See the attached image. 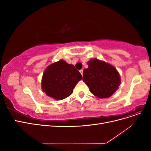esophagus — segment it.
Listing matches in <instances>:
<instances>
[{
  "label": "esophagus",
  "instance_id": "esophagus-1",
  "mask_svg": "<svg viewBox=\"0 0 151 151\" xmlns=\"http://www.w3.org/2000/svg\"><path fill=\"white\" fill-rule=\"evenodd\" d=\"M79 72H80V73L81 74V75H82V76H83V69H81V70H79Z\"/></svg>",
  "mask_w": 151,
  "mask_h": 151
}]
</instances>
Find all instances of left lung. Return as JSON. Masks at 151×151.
Listing matches in <instances>:
<instances>
[{"mask_svg": "<svg viewBox=\"0 0 151 151\" xmlns=\"http://www.w3.org/2000/svg\"><path fill=\"white\" fill-rule=\"evenodd\" d=\"M88 65L83 71V81L90 92L99 98L110 97L120 85L119 73L111 64L97 58L91 59Z\"/></svg>", "mask_w": 151, "mask_h": 151, "instance_id": "obj_1", "label": "left lung"}]
</instances>
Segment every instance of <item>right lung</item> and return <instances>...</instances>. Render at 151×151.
Masks as SVG:
<instances>
[{
  "label": "right lung",
  "mask_w": 151,
  "mask_h": 151,
  "mask_svg": "<svg viewBox=\"0 0 151 151\" xmlns=\"http://www.w3.org/2000/svg\"><path fill=\"white\" fill-rule=\"evenodd\" d=\"M82 77L74 65L60 60L52 63L45 69L42 77V88L48 96L62 100L72 94Z\"/></svg>",
  "instance_id": "1"
}]
</instances>
